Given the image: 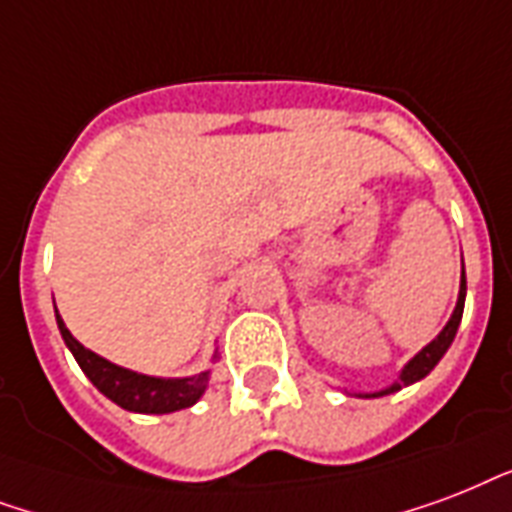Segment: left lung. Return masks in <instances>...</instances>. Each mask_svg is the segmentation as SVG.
<instances>
[{"instance_id":"8db88e82","label":"left lung","mask_w":512,"mask_h":512,"mask_svg":"<svg viewBox=\"0 0 512 512\" xmlns=\"http://www.w3.org/2000/svg\"><path fill=\"white\" fill-rule=\"evenodd\" d=\"M465 293H467V280H465V267H462V283H459V299H457V307H454V315L451 320L446 323L441 334L435 336L433 342L427 344L425 350L419 352L417 358L411 360L406 368H403V374H400V382H395L392 387L387 390L376 392V395H366V398H379V395H390V392L400 390V387H406V384L417 382L422 376H427L430 371L435 368V363L443 358V352L449 350V344L454 342V336H457V328H459V320H462V310H465Z\"/></svg>"}]
</instances>
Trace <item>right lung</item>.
I'll use <instances>...</instances> for the list:
<instances>
[{"label":"right lung","mask_w":512,"mask_h":512,"mask_svg":"<svg viewBox=\"0 0 512 512\" xmlns=\"http://www.w3.org/2000/svg\"><path fill=\"white\" fill-rule=\"evenodd\" d=\"M58 318V328L66 347L71 355L77 358L79 368L85 371L87 379L104 392L106 398L114 400L117 406L128 408V411H138V414H170L178 408H189L197 403L208 384V371H202L189 379H154V376L136 374L128 368H120L104 360L101 355L85 350L82 344L69 334V328L63 326L61 315Z\"/></svg>","instance_id":"obj_1"}]
</instances>
